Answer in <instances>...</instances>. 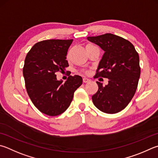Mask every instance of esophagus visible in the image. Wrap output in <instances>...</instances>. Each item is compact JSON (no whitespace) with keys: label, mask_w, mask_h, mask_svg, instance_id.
<instances>
[{"label":"esophagus","mask_w":158,"mask_h":158,"mask_svg":"<svg viewBox=\"0 0 158 158\" xmlns=\"http://www.w3.org/2000/svg\"><path fill=\"white\" fill-rule=\"evenodd\" d=\"M83 81H84V83H87V82L90 81V79L86 78V77H84V78H83Z\"/></svg>","instance_id":"esophagus-1"}]
</instances>
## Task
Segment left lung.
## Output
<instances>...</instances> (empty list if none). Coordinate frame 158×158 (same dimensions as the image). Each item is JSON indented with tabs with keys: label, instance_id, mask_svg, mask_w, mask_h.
Wrapping results in <instances>:
<instances>
[{
	"label": "left lung",
	"instance_id": "8db88e82",
	"mask_svg": "<svg viewBox=\"0 0 158 158\" xmlns=\"http://www.w3.org/2000/svg\"><path fill=\"white\" fill-rule=\"evenodd\" d=\"M87 39L105 52L94 77L108 79L105 86L97 81L99 88L92 97L93 104L104 113H119L136 92L141 71L139 54L130 41L113 34Z\"/></svg>",
	"mask_w": 158,
	"mask_h": 158
}]
</instances>
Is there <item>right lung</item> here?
I'll return each mask as SVG.
<instances>
[{"label":"right lung","instance_id":"add662e5","mask_svg":"<svg viewBox=\"0 0 158 158\" xmlns=\"http://www.w3.org/2000/svg\"><path fill=\"white\" fill-rule=\"evenodd\" d=\"M73 39H50L36 43L28 52L23 68L25 88L31 102L50 116L61 114L69 107L74 93L82 84L81 76H69L67 81L56 79L69 66L67 52Z\"/></svg>","mask_w":158,"mask_h":158}]
</instances>
